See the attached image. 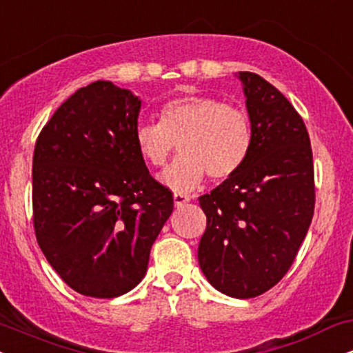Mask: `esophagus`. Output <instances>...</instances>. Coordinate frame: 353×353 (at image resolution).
<instances>
[{
  "instance_id": "obj_1",
  "label": "esophagus",
  "mask_w": 353,
  "mask_h": 353,
  "mask_svg": "<svg viewBox=\"0 0 353 353\" xmlns=\"http://www.w3.org/2000/svg\"><path fill=\"white\" fill-rule=\"evenodd\" d=\"M190 201L189 196H185V194H181V192H176L174 194V205H176L177 209L182 208V205H185L188 202Z\"/></svg>"
}]
</instances>
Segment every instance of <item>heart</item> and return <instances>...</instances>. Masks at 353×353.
<instances>
[{"label": "heart", "mask_w": 353, "mask_h": 353, "mask_svg": "<svg viewBox=\"0 0 353 353\" xmlns=\"http://www.w3.org/2000/svg\"><path fill=\"white\" fill-rule=\"evenodd\" d=\"M139 156L152 168H163L179 144L181 156L159 176L161 184L176 192L197 189L205 179L234 176L252 145V125L241 108L212 96L188 94L165 101L159 123L136 128Z\"/></svg>", "instance_id": "obj_1"}]
</instances>
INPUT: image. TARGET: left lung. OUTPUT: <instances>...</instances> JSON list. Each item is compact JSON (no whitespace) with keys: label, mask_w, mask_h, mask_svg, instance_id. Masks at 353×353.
Returning a JSON list of instances; mask_svg holds the SVG:
<instances>
[{"label":"left lung","mask_w":353,"mask_h":353,"mask_svg":"<svg viewBox=\"0 0 353 353\" xmlns=\"http://www.w3.org/2000/svg\"><path fill=\"white\" fill-rule=\"evenodd\" d=\"M252 125L242 168L199 197L208 228L197 259L210 285L236 299L267 292L292 265L314 216L309 132L289 99L254 72H239Z\"/></svg>","instance_id":"1"}]
</instances>
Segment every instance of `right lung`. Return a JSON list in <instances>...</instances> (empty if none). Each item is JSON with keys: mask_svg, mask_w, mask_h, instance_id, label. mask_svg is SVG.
Returning <instances> with one entry per match:
<instances>
[{"mask_svg": "<svg viewBox=\"0 0 353 353\" xmlns=\"http://www.w3.org/2000/svg\"><path fill=\"white\" fill-rule=\"evenodd\" d=\"M141 99L109 81L81 88L39 132L33 224L44 257L72 290L119 297L143 281L172 214V192L134 143Z\"/></svg>", "mask_w": 353, "mask_h": 353, "instance_id": "1", "label": "right lung"}]
</instances>
